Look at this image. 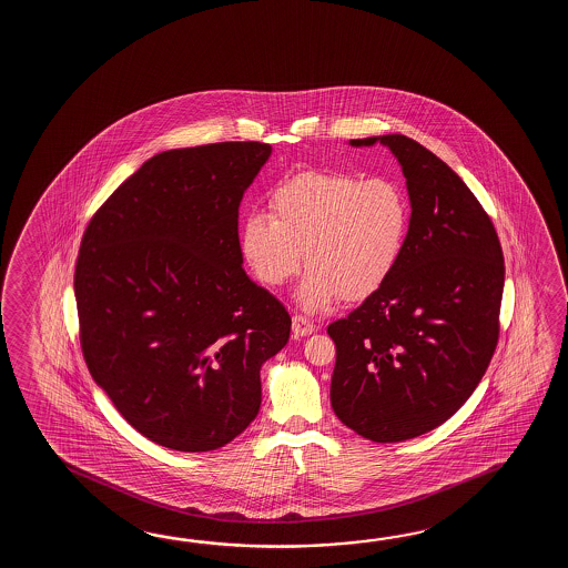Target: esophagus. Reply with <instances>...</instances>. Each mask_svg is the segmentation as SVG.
I'll list each match as a JSON object with an SVG mask.
<instances>
[{
	"label": "esophagus",
	"instance_id": "1",
	"mask_svg": "<svg viewBox=\"0 0 568 568\" xmlns=\"http://www.w3.org/2000/svg\"><path fill=\"white\" fill-rule=\"evenodd\" d=\"M292 333L296 337H306V335H313L314 325L311 323V318L302 316V314H294L292 316Z\"/></svg>",
	"mask_w": 568,
	"mask_h": 568
}]
</instances>
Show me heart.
<instances>
[{"label": "heart", "mask_w": 568, "mask_h": 568, "mask_svg": "<svg viewBox=\"0 0 568 568\" xmlns=\"http://www.w3.org/2000/svg\"><path fill=\"white\" fill-rule=\"evenodd\" d=\"M270 215L243 219L240 245L255 278L286 284L304 262V311H325L341 296L362 301L398 266L410 230V199L387 176L302 172L276 186Z\"/></svg>", "instance_id": "b5f03b06"}]
</instances>
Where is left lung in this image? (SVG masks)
I'll return each mask as SVG.
<instances>
[{
  "label": "left lung",
  "mask_w": 568,
  "mask_h": 568,
  "mask_svg": "<svg viewBox=\"0 0 568 568\" xmlns=\"http://www.w3.org/2000/svg\"><path fill=\"white\" fill-rule=\"evenodd\" d=\"M387 145L410 194V230L384 286L331 323V406L374 443H399L448 420L479 386L499 338L504 252L494 223L455 170L402 133Z\"/></svg>",
  "instance_id": "left-lung-1"
}]
</instances>
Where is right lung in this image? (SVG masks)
<instances>
[{"label":"right lung","instance_id":"right-lung-1","mask_svg":"<svg viewBox=\"0 0 568 568\" xmlns=\"http://www.w3.org/2000/svg\"><path fill=\"white\" fill-rule=\"evenodd\" d=\"M272 145L169 150L89 221L74 267L87 367L121 416L162 447L231 443L262 404L260 369L290 338L288 311L247 278L245 189Z\"/></svg>","mask_w":568,"mask_h":568}]
</instances>
